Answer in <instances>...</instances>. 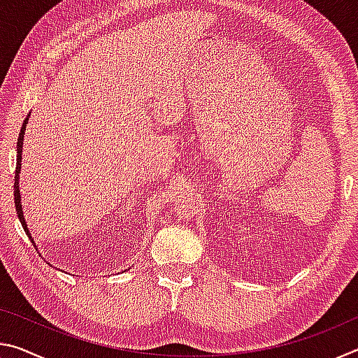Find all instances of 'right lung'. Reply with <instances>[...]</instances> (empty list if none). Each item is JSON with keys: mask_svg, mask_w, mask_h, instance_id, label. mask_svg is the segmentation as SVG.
Here are the masks:
<instances>
[{"mask_svg": "<svg viewBox=\"0 0 358 358\" xmlns=\"http://www.w3.org/2000/svg\"><path fill=\"white\" fill-rule=\"evenodd\" d=\"M27 123H28V118L23 121V126L20 129V134H19V141H17V167H15V181H14V202H15V210H17V216H19V220L22 222L23 229H25L27 235L29 237V240L33 241L31 235H29L28 229H27V222H25V217H23V211H22V203H20V189H19V173H20V166H22V148H23V136H25V128H27ZM34 243V241H33Z\"/></svg>", "mask_w": 358, "mask_h": 358, "instance_id": "right-lung-1", "label": "right lung"}]
</instances>
